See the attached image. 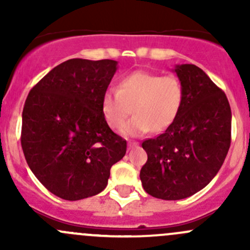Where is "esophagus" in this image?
Wrapping results in <instances>:
<instances>
[{
	"instance_id": "34e87169",
	"label": "esophagus",
	"mask_w": 250,
	"mask_h": 250,
	"mask_svg": "<svg viewBox=\"0 0 250 250\" xmlns=\"http://www.w3.org/2000/svg\"><path fill=\"white\" fill-rule=\"evenodd\" d=\"M138 146H139V144H138V143H128V147H129V148L138 147Z\"/></svg>"
}]
</instances>
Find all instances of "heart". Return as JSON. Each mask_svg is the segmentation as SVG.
<instances>
[{
	"mask_svg": "<svg viewBox=\"0 0 250 250\" xmlns=\"http://www.w3.org/2000/svg\"><path fill=\"white\" fill-rule=\"evenodd\" d=\"M184 103L183 83L174 75L161 76L137 70L118 80L117 90L107 89L102 99V112L112 129L123 127L125 137H140L148 132L162 133L173 125Z\"/></svg>",
	"mask_w": 250,
	"mask_h": 250,
	"instance_id": "b5f03b06",
	"label": "heart"
}]
</instances>
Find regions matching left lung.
Instances as JSON below:
<instances>
[{"label":"left lung","mask_w":250,"mask_h":250,"mask_svg":"<svg viewBox=\"0 0 250 250\" xmlns=\"http://www.w3.org/2000/svg\"><path fill=\"white\" fill-rule=\"evenodd\" d=\"M184 103L174 123L155 139L143 141L147 161L143 188L161 200L190 197L219 172L231 144V107L225 93L202 69L176 65Z\"/></svg>","instance_id":"1"}]
</instances>
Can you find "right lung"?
I'll return each instance as SVG.
<instances>
[{"label": "right lung", "mask_w": 250, "mask_h": 250, "mask_svg": "<svg viewBox=\"0 0 250 250\" xmlns=\"http://www.w3.org/2000/svg\"><path fill=\"white\" fill-rule=\"evenodd\" d=\"M117 70L110 59H70L30 90L22 110L21 147L31 172L58 197L102 192L127 141L113 133L102 99Z\"/></svg>", "instance_id": "1"}]
</instances>
